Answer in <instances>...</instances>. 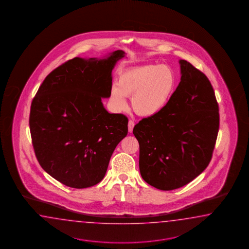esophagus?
Returning <instances> with one entry per match:
<instances>
[{"label": "esophagus", "instance_id": "1", "mask_svg": "<svg viewBox=\"0 0 249 249\" xmlns=\"http://www.w3.org/2000/svg\"><path fill=\"white\" fill-rule=\"evenodd\" d=\"M134 126H135V123H134V122L131 121V120H130V121H128V124H127V127H128V132H132Z\"/></svg>", "mask_w": 249, "mask_h": 249}]
</instances>
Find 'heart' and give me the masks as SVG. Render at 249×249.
<instances>
[{"mask_svg": "<svg viewBox=\"0 0 249 249\" xmlns=\"http://www.w3.org/2000/svg\"><path fill=\"white\" fill-rule=\"evenodd\" d=\"M176 75L171 67L146 64L124 70L118 84L112 85L111 99L115 109L127 107L126 96L131 97L132 109L138 115L155 116L169 104L176 88Z\"/></svg>", "mask_w": 249, "mask_h": 249, "instance_id": "obj_1", "label": "heart"}]
</instances>
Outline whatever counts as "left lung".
I'll list each match as a JSON object with an SVG mask.
<instances>
[{
    "instance_id": "left-lung-1",
    "label": "left lung",
    "mask_w": 249,
    "mask_h": 249,
    "mask_svg": "<svg viewBox=\"0 0 249 249\" xmlns=\"http://www.w3.org/2000/svg\"><path fill=\"white\" fill-rule=\"evenodd\" d=\"M180 82L165 108L133 128L139 143V170L160 190L181 188L208 166L219 130V106L203 72L179 60Z\"/></svg>"
}]
</instances>
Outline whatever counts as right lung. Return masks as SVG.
<instances>
[{"label": "right lung", "mask_w": 249, "mask_h": 249, "mask_svg": "<svg viewBox=\"0 0 249 249\" xmlns=\"http://www.w3.org/2000/svg\"><path fill=\"white\" fill-rule=\"evenodd\" d=\"M124 51L103 58L76 57L45 77L31 104L29 127L39 164L74 188L99 183L113 151L127 134V119L109 113L111 71Z\"/></svg>", "instance_id": "right-lung-1"}]
</instances>
